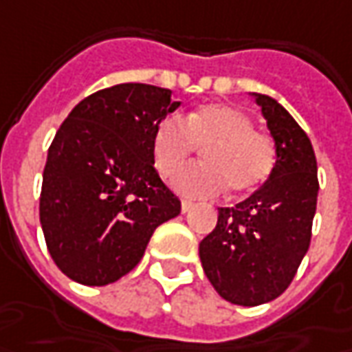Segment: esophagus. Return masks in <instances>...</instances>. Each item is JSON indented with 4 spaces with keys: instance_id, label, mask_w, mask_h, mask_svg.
I'll return each instance as SVG.
<instances>
[{
    "instance_id": "obj_1",
    "label": "esophagus",
    "mask_w": 352,
    "mask_h": 352,
    "mask_svg": "<svg viewBox=\"0 0 352 352\" xmlns=\"http://www.w3.org/2000/svg\"><path fill=\"white\" fill-rule=\"evenodd\" d=\"M192 206H195V204H192L190 200H183V202H181V210H183V212H188Z\"/></svg>"
}]
</instances>
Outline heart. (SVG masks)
I'll use <instances>...</instances> for the list:
<instances>
[{
	"label": "heart",
	"instance_id": "obj_1",
	"mask_svg": "<svg viewBox=\"0 0 352 352\" xmlns=\"http://www.w3.org/2000/svg\"><path fill=\"white\" fill-rule=\"evenodd\" d=\"M204 146V164L183 169L173 187L195 199H210L226 187L232 195L259 188L276 164L274 140L253 128L251 116L239 107L208 103L183 118L164 116L152 134V157L164 179H171Z\"/></svg>",
	"mask_w": 352,
	"mask_h": 352
}]
</instances>
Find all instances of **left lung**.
<instances>
[{
    "instance_id": "1",
    "label": "left lung",
    "mask_w": 352,
    "mask_h": 352,
    "mask_svg": "<svg viewBox=\"0 0 352 352\" xmlns=\"http://www.w3.org/2000/svg\"><path fill=\"white\" fill-rule=\"evenodd\" d=\"M251 95L274 140L276 164L249 199L218 208V224L199 245L210 285L237 306L267 304L292 283L308 253L320 190L306 132L273 97Z\"/></svg>"
}]
</instances>
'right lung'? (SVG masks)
Listing matches in <instances>:
<instances>
[{"label":"right lung","instance_id":"1","mask_svg":"<svg viewBox=\"0 0 352 352\" xmlns=\"http://www.w3.org/2000/svg\"><path fill=\"white\" fill-rule=\"evenodd\" d=\"M171 91L120 83L78 103L48 148L41 226L58 269L85 286L130 273L155 228L181 212L152 157L155 124L173 113Z\"/></svg>","mask_w":352,"mask_h":352}]
</instances>
